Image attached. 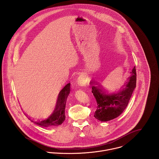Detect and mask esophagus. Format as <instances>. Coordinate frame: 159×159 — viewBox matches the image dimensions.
I'll use <instances>...</instances> for the list:
<instances>
[{
  "mask_svg": "<svg viewBox=\"0 0 159 159\" xmlns=\"http://www.w3.org/2000/svg\"><path fill=\"white\" fill-rule=\"evenodd\" d=\"M78 84L81 86H86V79L84 75L81 74L78 78Z\"/></svg>",
  "mask_w": 159,
  "mask_h": 159,
  "instance_id": "obj_1",
  "label": "esophagus"
}]
</instances>
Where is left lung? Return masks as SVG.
Segmentation results:
<instances>
[{
  "label": "left lung",
  "instance_id": "left-lung-1",
  "mask_svg": "<svg viewBox=\"0 0 159 159\" xmlns=\"http://www.w3.org/2000/svg\"><path fill=\"white\" fill-rule=\"evenodd\" d=\"M136 68L131 71L124 85L116 92H106L98 85L91 82L92 92L97 101V107L94 117L100 121H108L118 117L127 107L136 88Z\"/></svg>",
  "mask_w": 159,
  "mask_h": 159
}]
</instances>
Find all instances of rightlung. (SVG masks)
Instances as JSON below:
<instances>
[{
  "label": "right lung",
  "instance_id": "1",
  "mask_svg": "<svg viewBox=\"0 0 159 159\" xmlns=\"http://www.w3.org/2000/svg\"><path fill=\"white\" fill-rule=\"evenodd\" d=\"M70 92V83H68L60 91L57 99L56 105L53 112L49 117L42 120H34L30 117L28 119L34 124L43 127H52L62 124L65 119V109L66 101Z\"/></svg>",
  "mask_w": 159,
  "mask_h": 159
}]
</instances>
